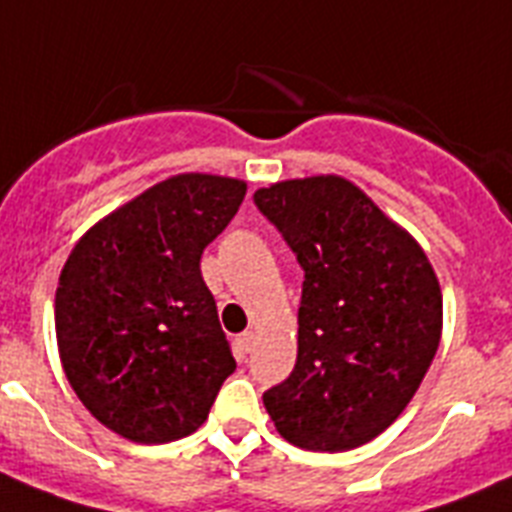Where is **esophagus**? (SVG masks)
Wrapping results in <instances>:
<instances>
[{
	"label": "esophagus",
	"instance_id": "34e87169",
	"mask_svg": "<svg viewBox=\"0 0 512 512\" xmlns=\"http://www.w3.org/2000/svg\"><path fill=\"white\" fill-rule=\"evenodd\" d=\"M252 348H255V332H244V335L237 337V350H239V355H242V358L250 353Z\"/></svg>",
	"mask_w": 512,
	"mask_h": 512
}]
</instances>
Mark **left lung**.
<instances>
[{
    "instance_id": "left-lung-1",
    "label": "left lung",
    "mask_w": 512,
    "mask_h": 512,
    "mask_svg": "<svg viewBox=\"0 0 512 512\" xmlns=\"http://www.w3.org/2000/svg\"><path fill=\"white\" fill-rule=\"evenodd\" d=\"M255 206L304 270L299 355L262 394L288 443L348 451L384 433L420 389L443 330L428 255L345 177L275 182Z\"/></svg>"
}]
</instances>
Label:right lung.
I'll use <instances>...</instances> for the list:
<instances>
[{
  "label": "right lung",
  "mask_w": 512,
  "mask_h": 512,
  "mask_svg": "<svg viewBox=\"0 0 512 512\" xmlns=\"http://www.w3.org/2000/svg\"><path fill=\"white\" fill-rule=\"evenodd\" d=\"M234 177L175 175L97 221L56 288L61 366L97 420L133 443L195 433L237 363L201 255L239 211Z\"/></svg>",
  "instance_id": "add662e5"
}]
</instances>
